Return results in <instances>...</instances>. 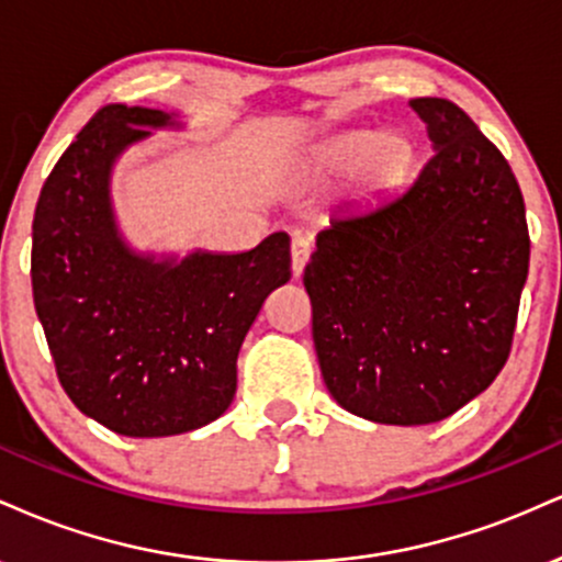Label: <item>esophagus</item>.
<instances>
[{
    "instance_id": "1",
    "label": "esophagus",
    "mask_w": 562,
    "mask_h": 562,
    "mask_svg": "<svg viewBox=\"0 0 562 562\" xmlns=\"http://www.w3.org/2000/svg\"><path fill=\"white\" fill-rule=\"evenodd\" d=\"M307 257H310V239L305 236H294L292 239V270L294 276H302V270L307 266Z\"/></svg>"
}]
</instances>
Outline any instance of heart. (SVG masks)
Returning a JSON list of instances; mask_svg holds the SVG:
<instances>
[{"instance_id":"heart-1","label":"heart","mask_w":562,"mask_h":562,"mask_svg":"<svg viewBox=\"0 0 562 562\" xmlns=\"http://www.w3.org/2000/svg\"><path fill=\"white\" fill-rule=\"evenodd\" d=\"M413 160V144L397 131L358 128L336 136L326 149V168L341 170L355 168L360 162L362 181L371 189H386L400 181Z\"/></svg>"}]
</instances>
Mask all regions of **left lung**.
I'll list each match as a JSON object with an SVG mask.
<instances>
[{"label":"left lung","mask_w":562,"mask_h":562,"mask_svg":"<svg viewBox=\"0 0 562 562\" xmlns=\"http://www.w3.org/2000/svg\"><path fill=\"white\" fill-rule=\"evenodd\" d=\"M411 108L431 160L394 194L334 210L302 279L326 389L386 426L437 424L497 379L531 247L503 151L450 99Z\"/></svg>","instance_id":"left-lung-1"}]
</instances>
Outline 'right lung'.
Segmentation results:
<instances>
[{
  "label": "right lung",
  "mask_w": 562,
  "mask_h": 562,
  "mask_svg": "<svg viewBox=\"0 0 562 562\" xmlns=\"http://www.w3.org/2000/svg\"><path fill=\"white\" fill-rule=\"evenodd\" d=\"M181 115L104 104L46 178L33 215V305L72 405L123 437L213 424L236 394V358L266 296L292 279L289 236L247 252L136 249L112 173Z\"/></svg>",
  "instance_id": "obj_1"
}]
</instances>
